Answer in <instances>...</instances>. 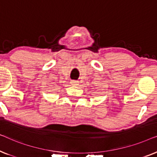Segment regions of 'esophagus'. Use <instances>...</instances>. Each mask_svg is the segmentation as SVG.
I'll list each match as a JSON object with an SVG mask.
<instances>
[{
	"instance_id": "34e87169",
	"label": "esophagus",
	"mask_w": 157,
	"mask_h": 157,
	"mask_svg": "<svg viewBox=\"0 0 157 157\" xmlns=\"http://www.w3.org/2000/svg\"><path fill=\"white\" fill-rule=\"evenodd\" d=\"M71 84L72 86H76V85H78V81H74V80H72L71 81Z\"/></svg>"
}]
</instances>
